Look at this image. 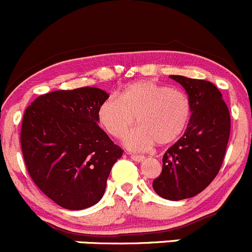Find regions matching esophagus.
Returning a JSON list of instances; mask_svg holds the SVG:
<instances>
[{"mask_svg": "<svg viewBox=\"0 0 252 252\" xmlns=\"http://www.w3.org/2000/svg\"><path fill=\"white\" fill-rule=\"evenodd\" d=\"M131 159H133L134 161H143L146 159V157L141 156V154H129Z\"/></svg>", "mask_w": 252, "mask_h": 252, "instance_id": "34e87169", "label": "esophagus"}]
</instances>
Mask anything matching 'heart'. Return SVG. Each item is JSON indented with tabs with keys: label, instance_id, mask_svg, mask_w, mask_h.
Wrapping results in <instances>:
<instances>
[{
	"label": "heart",
	"instance_id": "heart-1",
	"mask_svg": "<svg viewBox=\"0 0 252 252\" xmlns=\"http://www.w3.org/2000/svg\"><path fill=\"white\" fill-rule=\"evenodd\" d=\"M190 100L184 92L154 81L128 84L120 98L109 96L98 109V121L110 136L125 138L127 148L147 151L158 142L166 144L184 132L190 119Z\"/></svg>",
	"mask_w": 252,
	"mask_h": 252
}]
</instances>
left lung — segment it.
Listing matches in <instances>:
<instances>
[{
    "mask_svg": "<svg viewBox=\"0 0 252 252\" xmlns=\"http://www.w3.org/2000/svg\"><path fill=\"white\" fill-rule=\"evenodd\" d=\"M170 78L188 93L191 118L184 136L164 154L153 189L165 200L180 201L205 190L218 174L230 134V115L213 83L184 76Z\"/></svg>",
    "mask_w": 252,
    "mask_h": 252,
    "instance_id": "left-lung-1",
    "label": "left lung"
}]
</instances>
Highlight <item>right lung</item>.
Returning <instances> with one entry per match:
<instances>
[{
  "mask_svg": "<svg viewBox=\"0 0 252 252\" xmlns=\"http://www.w3.org/2000/svg\"><path fill=\"white\" fill-rule=\"evenodd\" d=\"M106 98L95 87L55 91L38 96L24 113L21 144L29 175L66 210L98 203L123 156L98 125V109Z\"/></svg>",
  "mask_w": 252,
  "mask_h": 252,
  "instance_id": "1",
  "label": "right lung"
}]
</instances>
